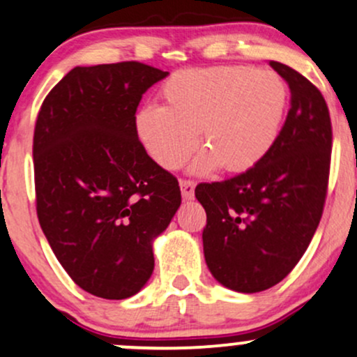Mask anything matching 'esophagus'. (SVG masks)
Segmentation results:
<instances>
[{"label":"esophagus","mask_w":357,"mask_h":357,"mask_svg":"<svg viewBox=\"0 0 357 357\" xmlns=\"http://www.w3.org/2000/svg\"><path fill=\"white\" fill-rule=\"evenodd\" d=\"M179 186H181L183 199L190 202V199L195 198V181H190V179H183V181H179Z\"/></svg>","instance_id":"34e87169"}]
</instances>
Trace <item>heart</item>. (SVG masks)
Masks as SVG:
<instances>
[{"label":"heart","instance_id":"heart-1","mask_svg":"<svg viewBox=\"0 0 357 357\" xmlns=\"http://www.w3.org/2000/svg\"><path fill=\"white\" fill-rule=\"evenodd\" d=\"M165 105H146L136 132L151 158L178 169L199 141L206 147L192 162L195 173L221 165L240 173L255 166L275 142L287 89L273 72L248 67H208L176 72L161 87Z\"/></svg>","mask_w":357,"mask_h":357}]
</instances>
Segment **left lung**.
<instances>
[{"label": "left lung", "mask_w": 357, "mask_h": 357, "mask_svg": "<svg viewBox=\"0 0 357 357\" xmlns=\"http://www.w3.org/2000/svg\"><path fill=\"white\" fill-rule=\"evenodd\" d=\"M290 109L273 146L255 166L195 195L206 211L203 252L227 289L255 294L292 272L321 221L329 181L333 127L322 93L280 61Z\"/></svg>", "instance_id": "left-lung-1"}]
</instances>
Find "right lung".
Wrapping results in <instances>:
<instances>
[{"label":"right lung","instance_id":"right-lung-1","mask_svg":"<svg viewBox=\"0 0 357 357\" xmlns=\"http://www.w3.org/2000/svg\"><path fill=\"white\" fill-rule=\"evenodd\" d=\"M167 75L139 61L75 67L38 112L40 227L65 272L92 296L121 301L147 284L153 241L181 204L178 179L136 132L142 93Z\"/></svg>","mask_w":357,"mask_h":357}]
</instances>
